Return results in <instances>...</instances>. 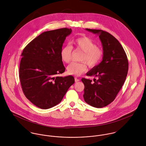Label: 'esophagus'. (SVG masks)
<instances>
[{"label":"esophagus","mask_w":146,"mask_h":146,"mask_svg":"<svg viewBox=\"0 0 146 146\" xmlns=\"http://www.w3.org/2000/svg\"><path fill=\"white\" fill-rule=\"evenodd\" d=\"M75 82H78L80 81V80L79 79H78L77 78H75Z\"/></svg>","instance_id":"obj_1"}]
</instances>
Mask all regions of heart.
Listing matches in <instances>:
<instances>
[{"label":"heart","mask_w":146,"mask_h":146,"mask_svg":"<svg viewBox=\"0 0 146 146\" xmlns=\"http://www.w3.org/2000/svg\"><path fill=\"white\" fill-rule=\"evenodd\" d=\"M73 47L75 50L83 52L80 61L84 62L72 63L67 68V73L70 75L79 76L84 72L87 65L89 67H94L100 62L102 56V50L97 47L96 44L88 37H82L72 42ZM72 48L70 45H65L61 50L60 55L63 62L68 63L72 58Z\"/></svg>","instance_id":"b5f03b06"}]
</instances>
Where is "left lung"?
<instances>
[{"mask_svg": "<svg viewBox=\"0 0 146 146\" xmlns=\"http://www.w3.org/2000/svg\"><path fill=\"white\" fill-rule=\"evenodd\" d=\"M99 36L103 47V58L100 64L86 73L94 76V82L82 78L84 84V99L93 107L102 108L115 99L125 82L128 71V61L125 50L111 34L101 30L86 29Z\"/></svg>", "mask_w": 146, "mask_h": 146, "instance_id": "8db88e82", "label": "left lung"}]
</instances>
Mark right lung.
Here are the masks:
<instances>
[{"instance_id": "add662e5", "label": "right lung", "mask_w": 146, "mask_h": 146, "mask_svg": "<svg viewBox=\"0 0 146 146\" xmlns=\"http://www.w3.org/2000/svg\"><path fill=\"white\" fill-rule=\"evenodd\" d=\"M71 29L62 28L42 33L23 50L19 70L21 87L26 97L42 109L61 102L75 83L69 75L56 76L65 71L60 52Z\"/></svg>"}]
</instances>
